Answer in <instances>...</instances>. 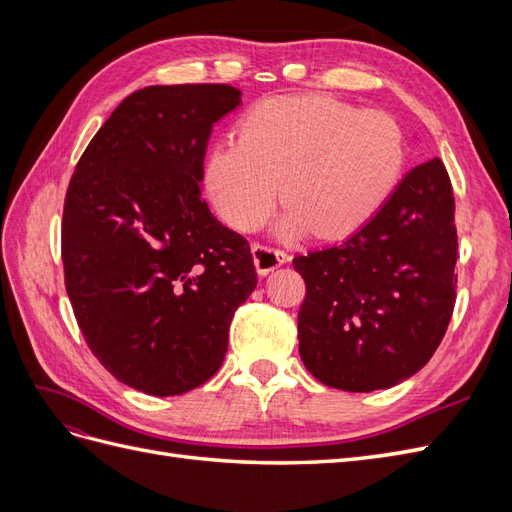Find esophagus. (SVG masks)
<instances>
[{
	"label": "esophagus",
	"mask_w": 512,
	"mask_h": 512,
	"mask_svg": "<svg viewBox=\"0 0 512 512\" xmlns=\"http://www.w3.org/2000/svg\"><path fill=\"white\" fill-rule=\"evenodd\" d=\"M252 256H254V265H256V271L258 275H269L271 271H275L277 267L286 265V262L290 260V256L282 250H273V247H267V245H260V243H254L252 245Z\"/></svg>",
	"instance_id": "obj_1"
}]
</instances>
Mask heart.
<instances>
[{
	"label": "heart",
	"instance_id": "heart-1",
	"mask_svg": "<svg viewBox=\"0 0 512 512\" xmlns=\"http://www.w3.org/2000/svg\"><path fill=\"white\" fill-rule=\"evenodd\" d=\"M406 164L397 121L331 96H273L237 123V143L207 153L203 185L215 213L250 232L290 203L277 235L346 239L395 194Z\"/></svg>",
	"mask_w": 512,
	"mask_h": 512
}]
</instances>
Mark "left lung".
Wrapping results in <instances>:
<instances>
[{
  "label": "left lung",
  "instance_id": "8db88e82",
  "mask_svg": "<svg viewBox=\"0 0 512 512\" xmlns=\"http://www.w3.org/2000/svg\"><path fill=\"white\" fill-rule=\"evenodd\" d=\"M455 262L453 185L433 158L401 179L363 230L292 260L307 288L299 354L309 374L350 393L414 376L451 322Z\"/></svg>",
  "mask_w": 512,
  "mask_h": 512
}]
</instances>
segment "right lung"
Here are the masks:
<instances>
[{
	"label": "right lung",
	"instance_id": "add662e5",
	"mask_svg": "<svg viewBox=\"0 0 512 512\" xmlns=\"http://www.w3.org/2000/svg\"><path fill=\"white\" fill-rule=\"evenodd\" d=\"M230 85H151L106 119L68 185L61 258L96 359L136 391L183 395L220 369L258 275L239 232L200 196Z\"/></svg>",
	"mask_w": 512,
	"mask_h": 512
}]
</instances>
